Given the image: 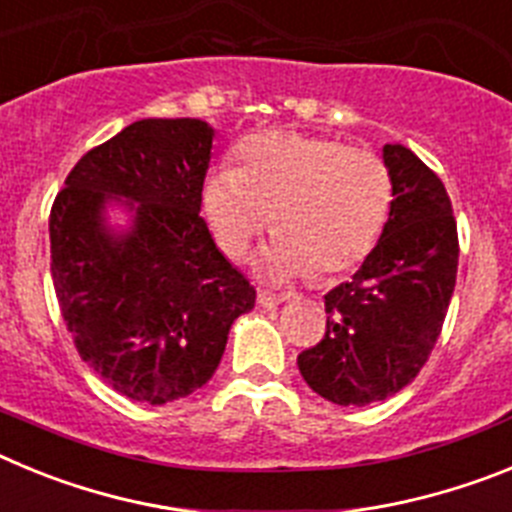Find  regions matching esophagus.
Segmentation results:
<instances>
[{"mask_svg": "<svg viewBox=\"0 0 512 512\" xmlns=\"http://www.w3.org/2000/svg\"><path fill=\"white\" fill-rule=\"evenodd\" d=\"M284 300H287V297H277V295H269V292H259V305L266 307V310L282 305Z\"/></svg>", "mask_w": 512, "mask_h": 512, "instance_id": "esophagus-1", "label": "esophagus"}]
</instances>
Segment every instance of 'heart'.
<instances>
[{
  "label": "heart",
  "mask_w": 512,
  "mask_h": 512,
  "mask_svg": "<svg viewBox=\"0 0 512 512\" xmlns=\"http://www.w3.org/2000/svg\"><path fill=\"white\" fill-rule=\"evenodd\" d=\"M238 169L207 179L205 212L230 259L241 261L266 228L277 233L261 253L271 282L333 277L354 269L382 235L392 179L382 158L323 135L271 130L251 135Z\"/></svg>",
  "instance_id": "1"
}]
</instances>
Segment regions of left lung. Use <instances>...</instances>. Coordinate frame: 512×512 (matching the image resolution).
Segmentation results:
<instances>
[{
    "label": "left lung",
    "instance_id": "left-lung-1",
    "mask_svg": "<svg viewBox=\"0 0 512 512\" xmlns=\"http://www.w3.org/2000/svg\"><path fill=\"white\" fill-rule=\"evenodd\" d=\"M390 217L354 279L325 295V336L297 356L312 392L364 408L408 387L449 310L459 238L443 182L410 148L384 143Z\"/></svg>",
    "mask_w": 512,
    "mask_h": 512
}]
</instances>
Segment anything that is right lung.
Instances as JSON below:
<instances>
[{"instance_id": "right-lung-1", "label": "right lung", "mask_w": 512, "mask_h": 512, "mask_svg": "<svg viewBox=\"0 0 512 512\" xmlns=\"http://www.w3.org/2000/svg\"><path fill=\"white\" fill-rule=\"evenodd\" d=\"M210 122L148 117L79 158L51 210V274L81 359L164 405L210 382L256 289L200 217ZM129 215L112 226L109 210Z\"/></svg>"}]
</instances>
